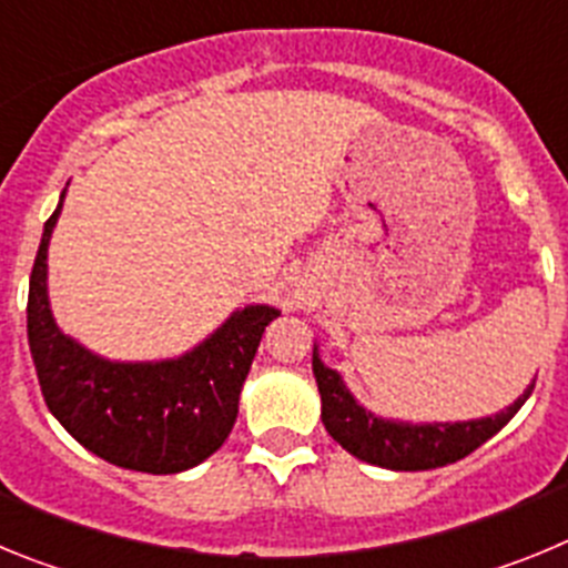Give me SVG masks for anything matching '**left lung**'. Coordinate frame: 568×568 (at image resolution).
<instances>
[{
	"label": "left lung",
	"instance_id": "left-lung-1",
	"mask_svg": "<svg viewBox=\"0 0 568 568\" xmlns=\"http://www.w3.org/2000/svg\"><path fill=\"white\" fill-rule=\"evenodd\" d=\"M313 375L321 393V420L333 440H338L358 460L395 471L438 469L466 458L491 435L500 433L535 389L531 381L515 404L486 418L409 424L398 418H381L373 409L358 404L338 369L321 361L318 344L313 346Z\"/></svg>",
	"mask_w": 568,
	"mask_h": 568
}]
</instances>
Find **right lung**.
<instances>
[{
  "instance_id": "right-lung-1",
  "label": "right lung",
  "mask_w": 568,
  "mask_h": 568,
  "mask_svg": "<svg viewBox=\"0 0 568 568\" xmlns=\"http://www.w3.org/2000/svg\"><path fill=\"white\" fill-rule=\"evenodd\" d=\"M64 204L44 222L28 293V344L53 418L84 449L122 469L175 475L227 440L255 349L281 310L247 304L187 353L110 361L59 329L48 298V247Z\"/></svg>"
}]
</instances>
